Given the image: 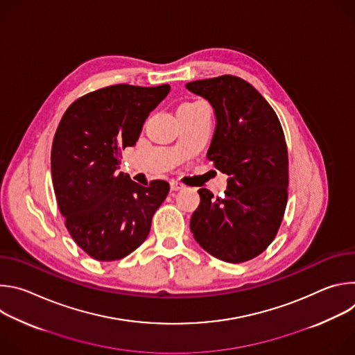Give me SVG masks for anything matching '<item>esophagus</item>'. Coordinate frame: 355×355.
Wrapping results in <instances>:
<instances>
[{
    "instance_id": "esophagus-1",
    "label": "esophagus",
    "mask_w": 355,
    "mask_h": 355,
    "mask_svg": "<svg viewBox=\"0 0 355 355\" xmlns=\"http://www.w3.org/2000/svg\"><path fill=\"white\" fill-rule=\"evenodd\" d=\"M170 188H171V191H180V189H182V188H184V184H182V182H180V181L173 180V181L170 182Z\"/></svg>"
}]
</instances>
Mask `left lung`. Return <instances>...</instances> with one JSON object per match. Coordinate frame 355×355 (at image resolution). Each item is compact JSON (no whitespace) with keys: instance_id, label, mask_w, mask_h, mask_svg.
Listing matches in <instances>:
<instances>
[{"instance_id":"8db88e82","label":"left lung","mask_w":355,"mask_h":355,"mask_svg":"<svg viewBox=\"0 0 355 355\" xmlns=\"http://www.w3.org/2000/svg\"><path fill=\"white\" fill-rule=\"evenodd\" d=\"M215 110L207 157L229 175L225 196L199 189L191 218L199 245L226 263H244L271 244L288 200V148L281 122L266 98L236 76L187 84Z\"/></svg>"}]
</instances>
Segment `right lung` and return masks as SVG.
I'll return each instance as SVG.
<instances>
[{
    "mask_svg": "<svg viewBox=\"0 0 355 355\" xmlns=\"http://www.w3.org/2000/svg\"><path fill=\"white\" fill-rule=\"evenodd\" d=\"M168 92V84L99 88L76 99L58 126L50 155L56 200L70 236L94 260L135 251L170 191L163 180L143 187L116 173L122 150L136 144Z\"/></svg>",
    "mask_w": 355,
    "mask_h": 355,
    "instance_id": "right-lung-1",
    "label": "right lung"
}]
</instances>
